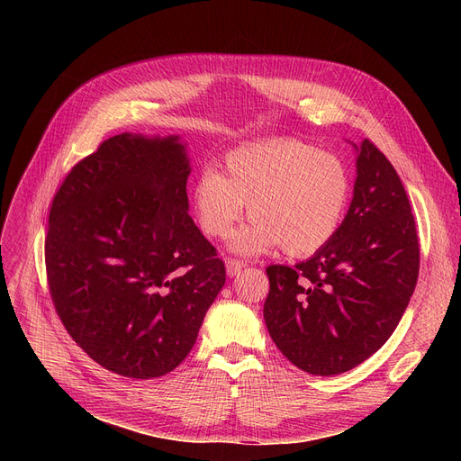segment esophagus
<instances>
[{
	"instance_id": "34e87169",
	"label": "esophagus",
	"mask_w": 461,
	"mask_h": 461,
	"mask_svg": "<svg viewBox=\"0 0 461 461\" xmlns=\"http://www.w3.org/2000/svg\"><path fill=\"white\" fill-rule=\"evenodd\" d=\"M245 267H247V261L245 259H235V258H228L226 259V271H228L230 276L239 275Z\"/></svg>"
}]
</instances>
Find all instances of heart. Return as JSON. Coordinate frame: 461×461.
<instances>
[{
    "instance_id": "1",
    "label": "heart",
    "mask_w": 461,
    "mask_h": 461,
    "mask_svg": "<svg viewBox=\"0 0 461 461\" xmlns=\"http://www.w3.org/2000/svg\"><path fill=\"white\" fill-rule=\"evenodd\" d=\"M349 194V169L340 157L297 138H271L230 151L221 174L205 167L192 185V207L209 237L226 239L247 203L252 222L233 239L239 252L280 245L292 256H308L336 235Z\"/></svg>"
}]
</instances>
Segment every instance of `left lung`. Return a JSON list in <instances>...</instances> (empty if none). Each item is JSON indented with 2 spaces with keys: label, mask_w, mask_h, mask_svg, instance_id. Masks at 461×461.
<instances>
[{
  "label": "left lung",
  "mask_w": 461,
  "mask_h": 461,
  "mask_svg": "<svg viewBox=\"0 0 461 461\" xmlns=\"http://www.w3.org/2000/svg\"><path fill=\"white\" fill-rule=\"evenodd\" d=\"M357 158L349 211L310 259L269 265L263 318L276 348L313 375L344 374L398 327L419 278L420 249L405 188L370 140Z\"/></svg>",
  "instance_id": "obj_1"
}]
</instances>
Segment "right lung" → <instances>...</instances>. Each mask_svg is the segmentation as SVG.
Here are the masks:
<instances>
[{
  "label": "right lung",
  "mask_w": 461,
  "mask_h": 461,
  "mask_svg": "<svg viewBox=\"0 0 461 461\" xmlns=\"http://www.w3.org/2000/svg\"><path fill=\"white\" fill-rule=\"evenodd\" d=\"M177 136L117 134L70 167L44 239L58 316L95 362L153 379L190 353L226 282L188 211Z\"/></svg>",
  "instance_id": "1"
}]
</instances>
